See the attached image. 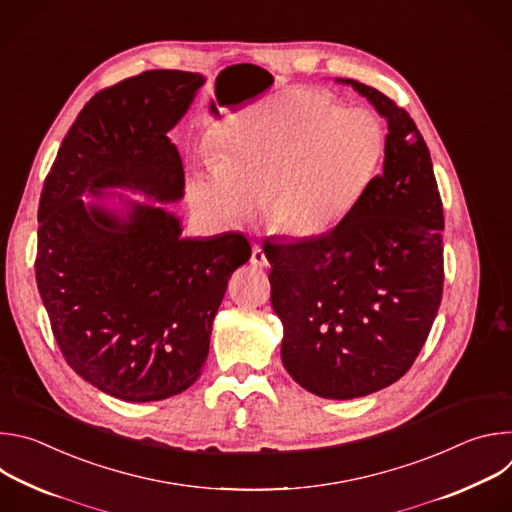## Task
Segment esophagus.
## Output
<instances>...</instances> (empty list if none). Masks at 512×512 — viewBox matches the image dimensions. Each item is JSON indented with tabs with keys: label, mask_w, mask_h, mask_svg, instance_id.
Instances as JSON below:
<instances>
[{
	"label": "esophagus",
	"mask_w": 512,
	"mask_h": 512,
	"mask_svg": "<svg viewBox=\"0 0 512 512\" xmlns=\"http://www.w3.org/2000/svg\"><path fill=\"white\" fill-rule=\"evenodd\" d=\"M251 263H253L255 267H267V265H269V259H267L265 251L261 249V245H255V247H253V251H251Z\"/></svg>",
	"instance_id": "1"
}]
</instances>
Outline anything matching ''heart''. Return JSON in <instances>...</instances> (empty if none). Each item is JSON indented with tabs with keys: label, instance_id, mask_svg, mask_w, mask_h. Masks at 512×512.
I'll return each instance as SVG.
<instances>
[{
	"label": "heart",
	"instance_id": "b5f03b06",
	"mask_svg": "<svg viewBox=\"0 0 512 512\" xmlns=\"http://www.w3.org/2000/svg\"><path fill=\"white\" fill-rule=\"evenodd\" d=\"M383 154L385 129L371 111L296 91L227 135L216 162L194 174L192 196L221 225L251 216L261 198L271 229L314 239L354 210Z\"/></svg>",
	"mask_w": 512,
	"mask_h": 512
}]
</instances>
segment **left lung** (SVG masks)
Instances as JSON below:
<instances>
[{
	"mask_svg": "<svg viewBox=\"0 0 512 512\" xmlns=\"http://www.w3.org/2000/svg\"><path fill=\"white\" fill-rule=\"evenodd\" d=\"M352 85L387 119L383 172L326 235L265 241L281 360L326 399L399 381L423 348L444 291V206L423 135L381 91Z\"/></svg>",
	"mask_w": 512,
	"mask_h": 512,
	"instance_id": "left-lung-1",
	"label": "left lung"
}]
</instances>
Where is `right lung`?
I'll use <instances>...</instances> for the list:
<instances>
[{"label": "right lung", "mask_w": 512, "mask_h": 512, "mask_svg": "<svg viewBox=\"0 0 512 512\" xmlns=\"http://www.w3.org/2000/svg\"><path fill=\"white\" fill-rule=\"evenodd\" d=\"M204 77L145 70L99 91L62 139L38 206L36 283L70 369L129 403L162 401L202 373L229 279L249 261L241 233L182 239L180 218L129 202L125 218L81 200L133 188L176 202L184 168L168 131Z\"/></svg>", "instance_id": "obj_1"}]
</instances>
